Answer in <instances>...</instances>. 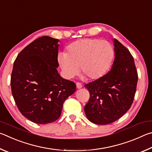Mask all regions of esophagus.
Returning <instances> with one entry per match:
<instances>
[{"label": "esophagus", "instance_id": "esophagus-1", "mask_svg": "<svg viewBox=\"0 0 152 152\" xmlns=\"http://www.w3.org/2000/svg\"><path fill=\"white\" fill-rule=\"evenodd\" d=\"M76 86H77V89H81L83 86H82V84L80 83H76Z\"/></svg>", "mask_w": 152, "mask_h": 152}]
</instances>
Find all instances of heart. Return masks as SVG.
Here are the masks:
<instances>
[{"instance_id": "1", "label": "heart", "mask_w": 152, "mask_h": 152, "mask_svg": "<svg viewBox=\"0 0 152 152\" xmlns=\"http://www.w3.org/2000/svg\"><path fill=\"white\" fill-rule=\"evenodd\" d=\"M114 57L111 45L97 39H82L66 47V53H59L57 63L65 79L73 78L79 66L84 77L91 80L102 78L110 69Z\"/></svg>"}]
</instances>
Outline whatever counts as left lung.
I'll return each instance as SVG.
<instances>
[{
    "instance_id": "1",
    "label": "left lung",
    "mask_w": 152,
    "mask_h": 152,
    "mask_svg": "<svg viewBox=\"0 0 152 152\" xmlns=\"http://www.w3.org/2000/svg\"><path fill=\"white\" fill-rule=\"evenodd\" d=\"M115 58L111 70L85 87L90 98L84 107L92 123L107 125L123 116L131 107L137 83V72L129 50L113 39Z\"/></svg>"
}]
</instances>
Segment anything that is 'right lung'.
<instances>
[{
  "instance_id": "obj_1",
  "label": "right lung",
  "mask_w": 152,
  "mask_h": 152,
  "mask_svg": "<svg viewBox=\"0 0 152 152\" xmlns=\"http://www.w3.org/2000/svg\"><path fill=\"white\" fill-rule=\"evenodd\" d=\"M58 42L39 37L18 55L13 65V98L22 115L35 124L59 118L64 102L76 90V85L61 77L57 70Z\"/></svg>"
}]
</instances>
